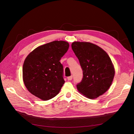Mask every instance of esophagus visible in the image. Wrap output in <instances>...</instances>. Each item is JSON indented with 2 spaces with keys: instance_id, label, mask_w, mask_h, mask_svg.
Here are the masks:
<instances>
[{
  "instance_id": "obj_1",
  "label": "esophagus",
  "mask_w": 134,
  "mask_h": 134,
  "mask_svg": "<svg viewBox=\"0 0 134 134\" xmlns=\"http://www.w3.org/2000/svg\"><path fill=\"white\" fill-rule=\"evenodd\" d=\"M72 75L68 77V80H72Z\"/></svg>"
}]
</instances>
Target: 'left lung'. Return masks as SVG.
Returning <instances> with one entry per match:
<instances>
[{"label":"left lung","instance_id":"obj_1","mask_svg":"<svg viewBox=\"0 0 134 134\" xmlns=\"http://www.w3.org/2000/svg\"><path fill=\"white\" fill-rule=\"evenodd\" d=\"M71 48L83 70V79L76 85L78 91L90 99L104 94L115 76L114 67L106 52L87 42H74Z\"/></svg>","mask_w":134,"mask_h":134}]
</instances>
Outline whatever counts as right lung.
<instances>
[{
	"mask_svg": "<svg viewBox=\"0 0 134 134\" xmlns=\"http://www.w3.org/2000/svg\"><path fill=\"white\" fill-rule=\"evenodd\" d=\"M69 47L66 41H54L37 47L27 56L23 65V79L31 94L47 100L59 93L65 83L60 60Z\"/></svg>",
	"mask_w": 134,
	"mask_h": 134,
	"instance_id": "1",
	"label": "right lung"
}]
</instances>
